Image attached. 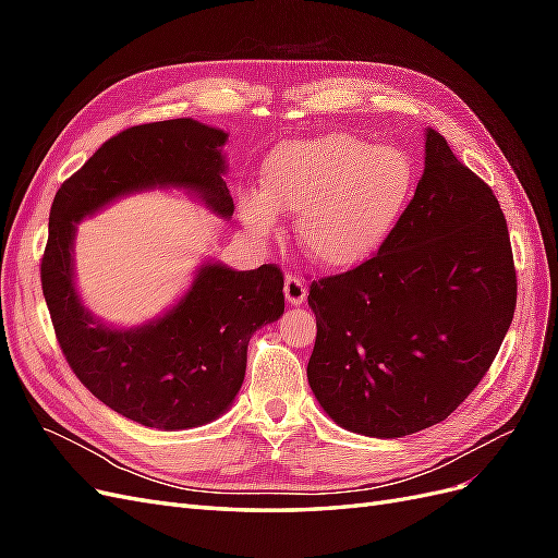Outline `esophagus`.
Masks as SVG:
<instances>
[{
	"label": "esophagus",
	"instance_id": "34e87169",
	"mask_svg": "<svg viewBox=\"0 0 558 558\" xmlns=\"http://www.w3.org/2000/svg\"><path fill=\"white\" fill-rule=\"evenodd\" d=\"M283 293H286V300H289V305H302L307 298V283L298 275H286Z\"/></svg>",
	"mask_w": 558,
	"mask_h": 558
}]
</instances>
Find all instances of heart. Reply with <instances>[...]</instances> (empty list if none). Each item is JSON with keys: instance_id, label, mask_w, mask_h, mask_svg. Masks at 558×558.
<instances>
[{"instance_id": "b5f03b06", "label": "heart", "mask_w": 558, "mask_h": 558, "mask_svg": "<svg viewBox=\"0 0 558 558\" xmlns=\"http://www.w3.org/2000/svg\"><path fill=\"white\" fill-rule=\"evenodd\" d=\"M414 191V162L391 144L369 146L347 132L277 146L263 165V196L242 199L256 234L275 211L298 214L295 240L320 265L361 263L391 238Z\"/></svg>"}]
</instances>
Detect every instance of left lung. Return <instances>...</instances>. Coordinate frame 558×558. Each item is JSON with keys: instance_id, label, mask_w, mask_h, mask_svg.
<instances>
[{"instance_id": "1", "label": "left lung", "mask_w": 558, "mask_h": 558, "mask_svg": "<svg viewBox=\"0 0 558 558\" xmlns=\"http://www.w3.org/2000/svg\"><path fill=\"white\" fill-rule=\"evenodd\" d=\"M307 379L351 433L402 437L445 421L492 367L517 307L494 191L426 132L414 197L375 256L310 286Z\"/></svg>"}]
</instances>
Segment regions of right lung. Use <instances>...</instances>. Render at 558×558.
Returning a JSON list of instances; mask_svg holds the SVG:
<instances>
[{
    "mask_svg": "<svg viewBox=\"0 0 558 558\" xmlns=\"http://www.w3.org/2000/svg\"><path fill=\"white\" fill-rule=\"evenodd\" d=\"M226 140L223 130L191 118L128 128L60 185L50 207L41 289L60 349L97 400L148 428L202 426L230 408L244 381L251 335L283 314L281 267L234 272L205 265L170 314L137 330H111L81 307L74 291V223L148 185H183L232 216Z\"/></svg>",
    "mask_w": 558,
    "mask_h": 558,
    "instance_id": "right-lung-1",
    "label": "right lung"
}]
</instances>
